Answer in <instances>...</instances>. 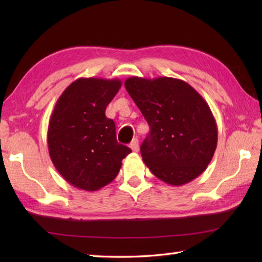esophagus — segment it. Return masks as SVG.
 <instances>
[{"mask_svg":"<svg viewBox=\"0 0 262 262\" xmlns=\"http://www.w3.org/2000/svg\"><path fill=\"white\" fill-rule=\"evenodd\" d=\"M129 147L133 149V152H138V149H140V146H138V140L137 138H134L129 144Z\"/></svg>","mask_w":262,"mask_h":262,"instance_id":"1","label":"esophagus"}]
</instances>
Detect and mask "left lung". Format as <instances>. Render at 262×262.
I'll return each instance as SVG.
<instances>
[{
	"mask_svg": "<svg viewBox=\"0 0 262 262\" xmlns=\"http://www.w3.org/2000/svg\"><path fill=\"white\" fill-rule=\"evenodd\" d=\"M125 88L149 126L141 153L152 173L171 186L202 174L217 146V125L205 99L187 82L166 76H132Z\"/></svg>",
	"mask_w": 262,
	"mask_h": 262,
	"instance_id": "obj_1",
	"label": "left lung"
}]
</instances>
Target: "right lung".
I'll return each mask as SVG.
<instances>
[{"label":"right lung","instance_id":"add662e5","mask_svg":"<svg viewBox=\"0 0 262 262\" xmlns=\"http://www.w3.org/2000/svg\"><path fill=\"white\" fill-rule=\"evenodd\" d=\"M120 80L81 77L65 89L49 119L47 142L52 162L75 188L96 191L118 174L132 152L117 142L116 126L105 108Z\"/></svg>","mask_w":262,"mask_h":262}]
</instances>
